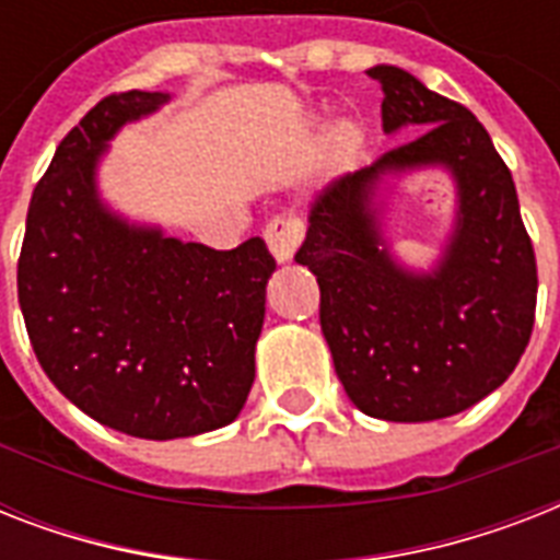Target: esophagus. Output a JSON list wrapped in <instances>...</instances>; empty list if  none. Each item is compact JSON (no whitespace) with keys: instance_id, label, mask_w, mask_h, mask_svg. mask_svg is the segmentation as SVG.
<instances>
[{"instance_id":"1","label":"esophagus","mask_w":560,"mask_h":560,"mask_svg":"<svg viewBox=\"0 0 560 560\" xmlns=\"http://www.w3.org/2000/svg\"><path fill=\"white\" fill-rule=\"evenodd\" d=\"M264 241L270 246V253L276 261L288 264L290 258H293V253L299 249V244H302V223H299L296 218H284V214H279V218H272L270 223H267V229H264Z\"/></svg>"}]
</instances>
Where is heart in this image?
Segmentation results:
<instances>
[{"instance_id": "b5f03b06", "label": "heart", "mask_w": 560, "mask_h": 560, "mask_svg": "<svg viewBox=\"0 0 560 560\" xmlns=\"http://www.w3.org/2000/svg\"><path fill=\"white\" fill-rule=\"evenodd\" d=\"M360 142H363V130L354 121H340L334 127V151L340 160H351L358 153Z\"/></svg>"}]
</instances>
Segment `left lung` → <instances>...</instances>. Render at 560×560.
<instances>
[{
  "instance_id": "8db88e82",
  "label": "left lung",
  "mask_w": 560,
  "mask_h": 560,
  "mask_svg": "<svg viewBox=\"0 0 560 560\" xmlns=\"http://www.w3.org/2000/svg\"><path fill=\"white\" fill-rule=\"evenodd\" d=\"M383 133L421 130L372 168L337 179L311 211L296 261L319 281V323L351 404L381 421H435L503 386L529 346L535 249L512 171L456 101L398 66H372ZM442 167L457 188L433 271L397 261L385 237L394 179Z\"/></svg>"
}]
</instances>
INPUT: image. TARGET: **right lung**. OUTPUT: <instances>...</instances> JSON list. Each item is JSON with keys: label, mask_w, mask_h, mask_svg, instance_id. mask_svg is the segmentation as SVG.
<instances>
[{"label": "right lung", "mask_w": 560, "mask_h": 560, "mask_svg": "<svg viewBox=\"0 0 560 560\" xmlns=\"http://www.w3.org/2000/svg\"><path fill=\"white\" fill-rule=\"evenodd\" d=\"M168 101L171 92L109 95L69 130L34 188L16 267L48 381L104 427L153 442L241 416L276 270L261 237L220 253L136 223L101 197L109 142Z\"/></svg>", "instance_id": "right-lung-1"}]
</instances>
